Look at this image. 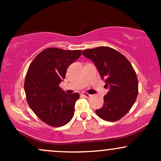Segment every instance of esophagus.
<instances>
[{"instance_id":"1","label":"esophagus","mask_w":161,"mask_h":161,"mask_svg":"<svg viewBox=\"0 0 161 161\" xmlns=\"http://www.w3.org/2000/svg\"><path fill=\"white\" fill-rule=\"evenodd\" d=\"M82 95L84 96V97H87V98H89V97H92V95H89V94L87 93V92H82Z\"/></svg>"}]
</instances>
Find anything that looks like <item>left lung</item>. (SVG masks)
<instances>
[{"mask_svg": "<svg viewBox=\"0 0 161 161\" xmlns=\"http://www.w3.org/2000/svg\"><path fill=\"white\" fill-rule=\"evenodd\" d=\"M82 55L94 62L109 88L102 108L96 110V114L106 121L119 120L137 98L138 82L132 64L119 51L109 47L86 49Z\"/></svg>", "mask_w": 161, "mask_h": 161, "instance_id": "8db88e82", "label": "left lung"}]
</instances>
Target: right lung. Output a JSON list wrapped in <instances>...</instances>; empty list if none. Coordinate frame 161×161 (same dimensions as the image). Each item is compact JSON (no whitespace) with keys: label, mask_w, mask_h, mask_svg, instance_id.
<instances>
[{"label":"right lung","mask_w":161,"mask_h":161,"mask_svg":"<svg viewBox=\"0 0 161 161\" xmlns=\"http://www.w3.org/2000/svg\"><path fill=\"white\" fill-rule=\"evenodd\" d=\"M81 54V50L49 47L38 53L28 69L24 84L27 102L41 120L51 126H63L74 115L79 95H67L59 85Z\"/></svg>","instance_id":"right-lung-1"}]
</instances>
